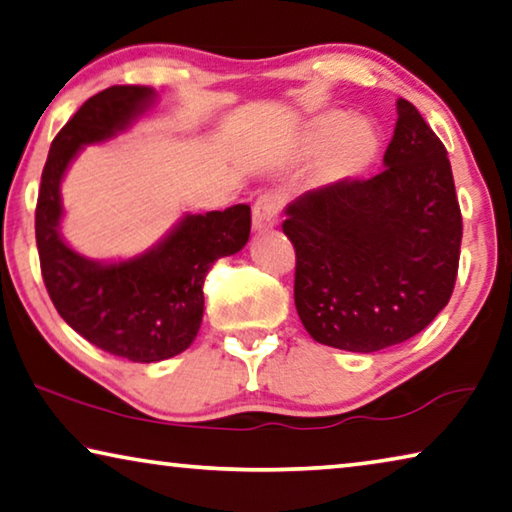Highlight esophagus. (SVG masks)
Wrapping results in <instances>:
<instances>
[{"instance_id":"obj_1","label":"esophagus","mask_w":512,"mask_h":512,"mask_svg":"<svg viewBox=\"0 0 512 512\" xmlns=\"http://www.w3.org/2000/svg\"><path fill=\"white\" fill-rule=\"evenodd\" d=\"M280 214V198L275 193H264L259 196L253 207V227L257 232H269L278 223Z\"/></svg>"}]
</instances>
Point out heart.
<instances>
[{
    "instance_id": "heart-1",
    "label": "heart",
    "mask_w": 512,
    "mask_h": 512,
    "mask_svg": "<svg viewBox=\"0 0 512 512\" xmlns=\"http://www.w3.org/2000/svg\"><path fill=\"white\" fill-rule=\"evenodd\" d=\"M351 125V120L346 116H330L326 123L321 125V136L326 141L337 139L339 134H344L345 129ZM378 150V136L367 123H355L344 136L342 143V164L348 170H360L376 157Z\"/></svg>"
}]
</instances>
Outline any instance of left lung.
<instances>
[{"label": "left lung", "mask_w": 512, "mask_h": 512, "mask_svg": "<svg viewBox=\"0 0 512 512\" xmlns=\"http://www.w3.org/2000/svg\"><path fill=\"white\" fill-rule=\"evenodd\" d=\"M396 111L383 173L307 191L282 223L296 250L300 321L342 351L415 337L456 285L462 216L446 148L408 100Z\"/></svg>", "instance_id": "1"}]
</instances>
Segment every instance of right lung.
<instances>
[{
    "instance_id": "obj_1",
    "label": "right lung",
    "mask_w": 512,
    "mask_h": 512,
    "mask_svg": "<svg viewBox=\"0 0 512 512\" xmlns=\"http://www.w3.org/2000/svg\"><path fill=\"white\" fill-rule=\"evenodd\" d=\"M154 102L150 86H111L81 104L47 154L36 205L40 273L56 312L86 342L132 362L186 351L205 312L207 271L250 237V207L186 214L157 246L125 262H95L63 241L61 180L84 145L123 132Z\"/></svg>"
}]
</instances>
